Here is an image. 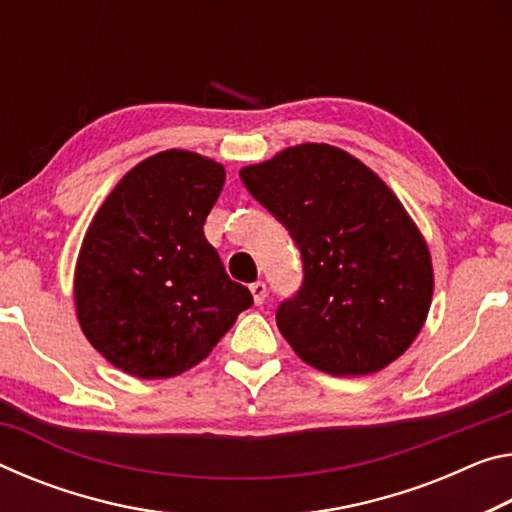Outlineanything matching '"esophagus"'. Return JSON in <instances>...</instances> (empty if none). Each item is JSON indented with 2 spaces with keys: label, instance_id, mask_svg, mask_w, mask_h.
<instances>
[{
  "label": "esophagus",
  "instance_id": "34e87169",
  "mask_svg": "<svg viewBox=\"0 0 512 512\" xmlns=\"http://www.w3.org/2000/svg\"><path fill=\"white\" fill-rule=\"evenodd\" d=\"M250 294H253L255 305H262L266 300V285H264V282L262 280L253 282V285H250Z\"/></svg>",
  "mask_w": 512,
  "mask_h": 512
}]
</instances>
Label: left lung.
I'll list each match as a JSON object with an SVG mask.
<instances>
[{
	"instance_id": "obj_1",
	"label": "left lung",
	"mask_w": 512,
	"mask_h": 512,
	"mask_svg": "<svg viewBox=\"0 0 512 512\" xmlns=\"http://www.w3.org/2000/svg\"><path fill=\"white\" fill-rule=\"evenodd\" d=\"M239 175L300 250L303 282L275 310L298 358L332 376H364L399 358L426 321L433 266L385 182L326 143L282 150Z\"/></svg>"
}]
</instances>
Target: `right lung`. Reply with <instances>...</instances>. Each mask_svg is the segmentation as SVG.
Returning <instances> with one entry per match:
<instances>
[{
	"label": "right lung",
	"mask_w": 512,
	"mask_h": 512,
	"mask_svg": "<svg viewBox=\"0 0 512 512\" xmlns=\"http://www.w3.org/2000/svg\"><path fill=\"white\" fill-rule=\"evenodd\" d=\"M223 182L216 161L166 150L129 170L95 214L75 303L88 342L113 367L145 380L177 376L253 305L202 230Z\"/></svg>",
	"instance_id": "right-lung-1"
}]
</instances>
